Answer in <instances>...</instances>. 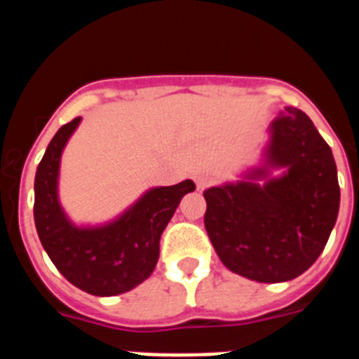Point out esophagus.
<instances>
[{
	"label": "esophagus",
	"mask_w": 359,
	"mask_h": 359,
	"mask_svg": "<svg viewBox=\"0 0 359 359\" xmlns=\"http://www.w3.org/2000/svg\"><path fill=\"white\" fill-rule=\"evenodd\" d=\"M210 182L212 177L208 176V174H198V176H196V187H198V190L207 189V187L210 185Z\"/></svg>",
	"instance_id": "obj_1"
}]
</instances>
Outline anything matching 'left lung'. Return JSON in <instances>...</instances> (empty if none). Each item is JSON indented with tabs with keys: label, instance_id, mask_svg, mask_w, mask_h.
Wrapping results in <instances>:
<instances>
[{
	"label": "left lung",
	"instance_id": "left-lung-1",
	"mask_svg": "<svg viewBox=\"0 0 359 359\" xmlns=\"http://www.w3.org/2000/svg\"><path fill=\"white\" fill-rule=\"evenodd\" d=\"M264 165L212 187L205 228L219 259L250 280L286 282L323 252L340 208L332 151L309 116L286 107L269 126ZM273 168H284L278 178Z\"/></svg>",
	"mask_w": 359,
	"mask_h": 359
}]
</instances>
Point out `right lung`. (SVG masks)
<instances>
[{"label":"right lung","mask_w":359,"mask_h":359,"mask_svg":"<svg viewBox=\"0 0 359 359\" xmlns=\"http://www.w3.org/2000/svg\"><path fill=\"white\" fill-rule=\"evenodd\" d=\"M81 116L65 123L46 147L34 183V221L43 248L68 282L95 297L131 291L151 277L160 257V237L194 182L147 190L138 201L102 226H75L57 194L61 154Z\"/></svg>","instance_id":"right-lung-1"}]
</instances>
